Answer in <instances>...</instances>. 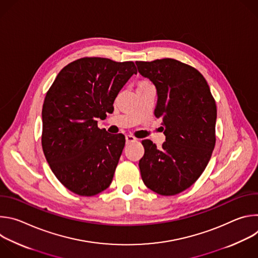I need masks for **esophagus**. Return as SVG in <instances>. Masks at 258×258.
<instances>
[{"label": "esophagus", "instance_id": "1", "mask_svg": "<svg viewBox=\"0 0 258 258\" xmlns=\"http://www.w3.org/2000/svg\"><path fill=\"white\" fill-rule=\"evenodd\" d=\"M125 141H126V143H132V142H136L137 139L132 135H126L125 136Z\"/></svg>", "mask_w": 258, "mask_h": 258}]
</instances>
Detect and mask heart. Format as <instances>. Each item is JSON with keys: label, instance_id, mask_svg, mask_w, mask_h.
I'll return each mask as SVG.
<instances>
[{"label": "heart", "instance_id": "obj_1", "mask_svg": "<svg viewBox=\"0 0 258 258\" xmlns=\"http://www.w3.org/2000/svg\"><path fill=\"white\" fill-rule=\"evenodd\" d=\"M145 83H148V82H142V83H140L139 85H141V84H145Z\"/></svg>", "mask_w": 258, "mask_h": 258}]
</instances>
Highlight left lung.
<instances>
[{"label":"left lung","mask_w":258,"mask_h":258,"mask_svg":"<svg viewBox=\"0 0 258 258\" xmlns=\"http://www.w3.org/2000/svg\"><path fill=\"white\" fill-rule=\"evenodd\" d=\"M139 72L157 91L154 114L162 119L160 149L142 141L141 176L153 192L176 195L190 188L207 166L215 145L216 105L209 86L194 67L174 59L137 61Z\"/></svg>","instance_id":"left-lung-1"}]
</instances>
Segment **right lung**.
Returning a JSON list of instances; mask_svg holds the SVG:
<instances>
[{
	"instance_id": "add662e5",
	"label": "right lung",
	"mask_w": 258,
	"mask_h": 258,
	"mask_svg": "<svg viewBox=\"0 0 258 258\" xmlns=\"http://www.w3.org/2000/svg\"><path fill=\"white\" fill-rule=\"evenodd\" d=\"M133 75L132 61L85 57L66 65L47 92L43 151L53 173L75 194L94 196L112 181L125 138L100 130L97 119L113 109Z\"/></svg>"
}]
</instances>
